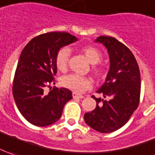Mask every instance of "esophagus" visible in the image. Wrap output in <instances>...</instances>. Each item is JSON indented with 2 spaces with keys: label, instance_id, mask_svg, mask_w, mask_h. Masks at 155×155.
Masks as SVG:
<instances>
[{
  "label": "esophagus",
  "instance_id": "esophagus-1",
  "mask_svg": "<svg viewBox=\"0 0 155 155\" xmlns=\"http://www.w3.org/2000/svg\"><path fill=\"white\" fill-rule=\"evenodd\" d=\"M72 96H73L74 98H81V99L84 98V96L80 95V94H77L76 92H73V93H72Z\"/></svg>",
  "mask_w": 155,
  "mask_h": 155
}]
</instances>
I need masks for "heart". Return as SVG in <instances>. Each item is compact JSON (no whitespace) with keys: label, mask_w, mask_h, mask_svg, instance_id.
Segmentation results:
<instances>
[{"label":"heart","mask_w":155,"mask_h":155,"mask_svg":"<svg viewBox=\"0 0 155 155\" xmlns=\"http://www.w3.org/2000/svg\"><path fill=\"white\" fill-rule=\"evenodd\" d=\"M81 52L91 64H97L103 58L101 51L97 48L92 46L84 47L81 49ZM69 57H70V50L68 47H63L58 51L56 55V65L60 71L64 72L67 70ZM91 70L98 77H101L104 74V69L102 66L93 65ZM60 82L64 87L77 93H82L87 91L92 86V81L89 77L81 76L74 74L63 76L61 78Z\"/></svg>","instance_id":"b5f03b06"}]
</instances>
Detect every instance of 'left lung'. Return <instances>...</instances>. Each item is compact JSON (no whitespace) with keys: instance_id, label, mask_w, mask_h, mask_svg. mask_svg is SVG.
Wrapping results in <instances>:
<instances>
[{"instance_id":"left-lung-1","label":"left lung","mask_w":155,"mask_h":155,"mask_svg":"<svg viewBox=\"0 0 155 155\" xmlns=\"http://www.w3.org/2000/svg\"><path fill=\"white\" fill-rule=\"evenodd\" d=\"M96 42L107 48L110 66L104 85L97 91L104 98H95L97 105L85 114L84 120L97 131L109 133L121 128L139 104L141 78L135 57L123 43L110 36H99Z\"/></svg>"}]
</instances>
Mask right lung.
<instances>
[{
    "mask_svg": "<svg viewBox=\"0 0 155 155\" xmlns=\"http://www.w3.org/2000/svg\"><path fill=\"white\" fill-rule=\"evenodd\" d=\"M78 39L67 32H49L33 38L21 52L16 69L12 94L21 114L32 125L47 126L58 121L72 91L46 87L54 83L56 55L61 47ZM55 84V83H54Z\"/></svg>",
    "mask_w": 155,
    "mask_h": 155,
    "instance_id": "add662e5",
    "label": "right lung"
}]
</instances>
